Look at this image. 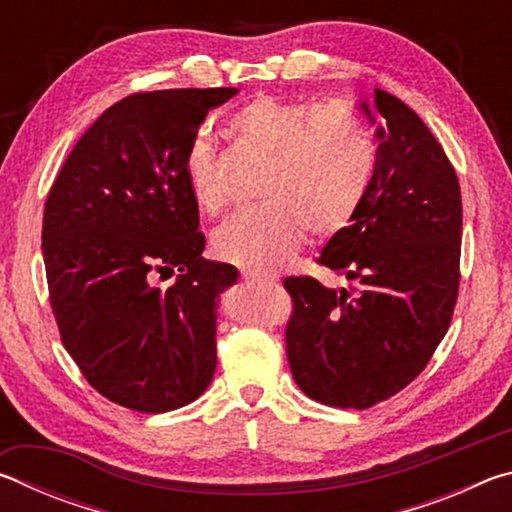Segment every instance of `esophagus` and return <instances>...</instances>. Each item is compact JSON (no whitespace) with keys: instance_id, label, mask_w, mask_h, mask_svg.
Returning <instances> with one entry per match:
<instances>
[{"instance_id":"obj_1","label":"esophagus","mask_w":512,"mask_h":512,"mask_svg":"<svg viewBox=\"0 0 512 512\" xmlns=\"http://www.w3.org/2000/svg\"><path fill=\"white\" fill-rule=\"evenodd\" d=\"M241 280H246V282H257V284H264V282H271L273 277L262 275V273H255V271H244V273H241Z\"/></svg>"}]
</instances>
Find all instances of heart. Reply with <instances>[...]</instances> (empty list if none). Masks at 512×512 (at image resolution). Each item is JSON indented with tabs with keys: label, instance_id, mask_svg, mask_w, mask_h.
<instances>
[{
	"label": "heart",
	"instance_id": "heart-1",
	"mask_svg": "<svg viewBox=\"0 0 512 512\" xmlns=\"http://www.w3.org/2000/svg\"><path fill=\"white\" fill-rule=\"evenodd\" d=\"M237 140L264 153L262 203L239 210L212 237L214 255L255 273L275 271L300 246L302 228L329 237L350 223L375 173V144L361 117L343 101L255 97L230 117ZM198 207L216 214L225 203L212 144L192 137L183 158Z\"/></svg>",
	"mask_w": 512,
	"mask_h": 512
}]
</instances>
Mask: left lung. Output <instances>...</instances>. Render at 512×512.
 I'll return each mask as SVG.
<instances>
[{
    "instance_id": "obj_1",
    "label": "left lung",
    "mask_w": 512,
    "mask_h": 512,
    "mask_svg": "<svg viewBox=\"0 0 512 512\" xmlns=\"http://www.w3.org/2000/svg\"><path fill=\"white\" fill-rule=\"evenodd\" d=\"M359 110L379 140L375 173L348 228L318 257L350 287L284 280L293 379L311 400L341 409L375 406L420 375L447 334L461 280V187L443 146L384 90L375 108L359 101Z\"/></svg>"
}]
</instances>
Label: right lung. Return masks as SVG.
<instances>
[{
	"label": "right lung",
	"mask_w": 512,
	"mask_h": 512,
	"mask_svg": "<svg viewBox=\"0 0 512 512\" xmlns=\"http://www.w3.org/2000/svg\"><path fill=\"white\" fill-rule=\"evenodd\" d=\"M237 92L131 94L83 133L51 185L42 255L60 339L126 409H180L214 377L216 309L239 271L203 259L183 158L207 112ZM173 272L167 290L154 284Z\"/></svg>",
	"instance_id": "obj_1"
}]
</instances>
